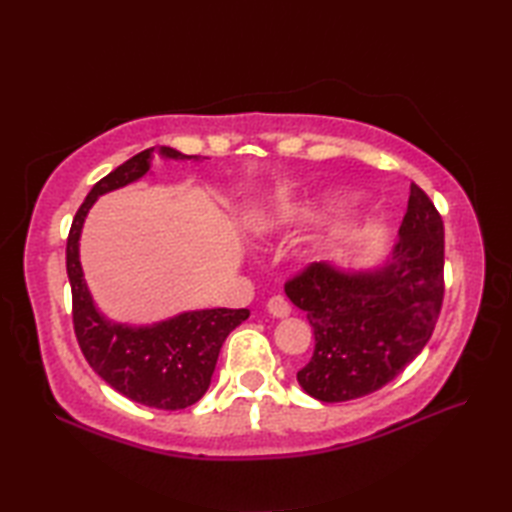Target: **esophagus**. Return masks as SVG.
Wrapping results in <instances>:
<instances>
[{"label": "esophagus", "instance_id": "esophagus-1", "mask_svg": "<svg viewBox=\"0 0 512 512\" xmlns=\"http://www.w3.org/2000/svg\"><path fill=\"white\" fill-rule=\"evenodd\" d=\"M266 310L273 314V317H288L290 314V303L286 301V297H281V295H273L268 299V303H266Z\"/></svg>", "mask_w": 512, "mask_h": 512}]
</instances>
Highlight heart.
Returning <instances> with one entry per match:
<instances>
[{
	"label": "heart",
	"mask_w": 512,
	"mask_h": 512,
	"mask_svg": "<svg viewBox=\"0 0 512 512\" xmlns=\"http://www.w3.org/2000/svg\"><path fill=\"white\" fill-rule=\"evenodd\" d=\"M319 211L321 204L317 202H279L275 206H266V209L250 217V228L262 235H275L312 220V217L319 215Z\"/></svg>",
	"instance_id": "obj_1"
}]
</instances>
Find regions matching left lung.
<instances>
[{
  "label": "left lung",
  "instance_id": "obj_1",
  "mask_svg": "<svg viewBox=\"0 0 512 512\" xmlns=\"http://www.w3.org/2000/svg\"><path fill=\"white\" fill-rule=\"evenodd\" d=\"M400 239L372 273L308 264L286 281V295L306 310L314 354L299 385L321 402L374 394L429 343L444 299V224L416 182L409 187Z\"/></svg>",
  "mask_w": 512,
  "mask_h": 512
}]
</instances>
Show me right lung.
<instances>
[{"instance_id":"add662e5","label":"right lung","mask_w":512,"mask_h":512,"mask_svg":"<svg viewBox=\"0 0 512 512\" xmlns=\"http://www.w3.org/2000/svg\"><path fill=\"white\" fill-rule=\"evenodd\" d=\"M154 151L156 147L140 151L94 184L72 220L65 266L72 288L74 334L85 361L118 394L140 405L176 411L204 396L222 343L239 323L248 319L250 312L246 308L195 310L147 328L110 323L94 308L79 262L81 226L94 200L143 178L151 167ZM160 154L187 158L171 147H162Z\"/></svg>"}]
</instances>
